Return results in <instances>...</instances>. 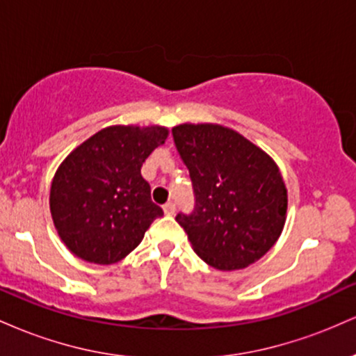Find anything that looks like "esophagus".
I'll return each mask as SVG.
<instances>
[{
  "label": "esophagus",
  "instance_id": "1",
  "mask_svg": "<svg viewBox=\"0 0 356 356\" xmlns=\"http://www.w3.org/2000/svg\"><path fill=\"white\" fill-rule=\"evenodd\" d=\"M164 212L167 216H172L175 212V204L174 202H167L164 204Z\"/></svg>",
  "mask_w": 356,
  "mask_h": 356
}]
</instances>
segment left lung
I'll return each instance as SVG.
<instances>
[{
  "label": "left lung",
  "mask_w": 356,
  "mask_h": 356,
  "mask_svg": "<svg viewBox=\"0 0 356 356\" xmlns=\"http://www.w3.org/2000/svg\"><path fill=\"white\" fill-rule=\"evenodd\" d=\"M172 136L195 192L194 212L175 220L195 254L219 271L256 263L286 222L288 191L280 167L229 127L181 124Z\"/></svg>",
  "instance_id": "1"
}]
</instances>
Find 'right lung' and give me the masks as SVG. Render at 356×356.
<instances>
[{"label":"right lung","mask_w":356,"mask_h":356,"mask_svg":"<svg viewBox=\"0 0 356 356\" xmlns=\"http://www.w3.org/2000/svg\"><path fill=\"white\" fill-rule=\"evenodd\" d=\"M167 137L162 125H110L65 157L53 175L50 212L60 239L76 257L117 263L164 214L150 199L140 169Z\"/></svg>","instance_id":"1"}]
</instances>
